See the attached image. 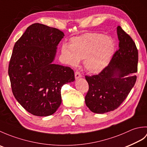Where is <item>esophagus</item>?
<instances>
[{"label": "esophagus", "instance_id": "esophagus-1", "mask_svg": "<svg viewBox=\"0 0 147 147\" xmlns=\"http://www.w3.org/2000/svg\"><path fill=\"white\" fill-rule=\"evenodd\" d=\"M74 75H75V78L76 79H78L79 78H81L82 76V74H81L78 71H76L75 73H74Z\"/></svg>", "mask_w": 147, "mask_h": 147}]
</instances>
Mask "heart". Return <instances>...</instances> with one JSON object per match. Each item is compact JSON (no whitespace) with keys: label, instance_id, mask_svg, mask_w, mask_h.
Wrapping results in <instances>:
<instances>
[{"label":"heart","instance_id":"1","mask_svg":"<svg viewBox=\"0 0 147 147\" xmlns=\"http://www.w3.org/2000/svg\"><path fill=\"white\" fill-rule=\"evenodd\" d=\"M111 37L98 33H86L70 40V44L63 43L61 53L66 63L76 65L84 59V66L90 73L100 72L109 63L114 51Z\"/></svg>","mask_w":147,"mask_h":147}]
</instances>
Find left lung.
Returning a JSON list of instances; mask_svg holds the SVG:
<instances>
[{
  "mask_svg": "<svg viewBox=\"0 0 147 147\" xmlns=\"http://www.w3.org/2000/svg\"><path fill=\"white\" fill-rule=\"evenodd\" d=\"M119 49L109 64L98 74L85 76L89 88L85 104L92 112L104 114L119 107L135 85L138 52L128 34L117 28Z\"/></svg>",
  "mask_w": 147,
  "mask_h": 147,
  "instance_id": "obj_1",
  "label": "left lung"
}]
</instances>
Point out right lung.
<instances>
[{
	"mask_svg": "<svg viewBox=\"0 0 147 147\" xmlns=\"http://www.w3.org/2000/svg\"><path fill=\"white\" fill-rule=\"evenodd\" d=\"M64 36L55 28L34 23L14 46L8 68L12 92L22 107L34 115L55 112L62 102V86L74 80L71 67L52 63Z\"/></svg>",
	"mask_w": 147,
	"mask_h": 147,
	"instance_id": "1",
	"label": "right lung"
}]
</instances>
